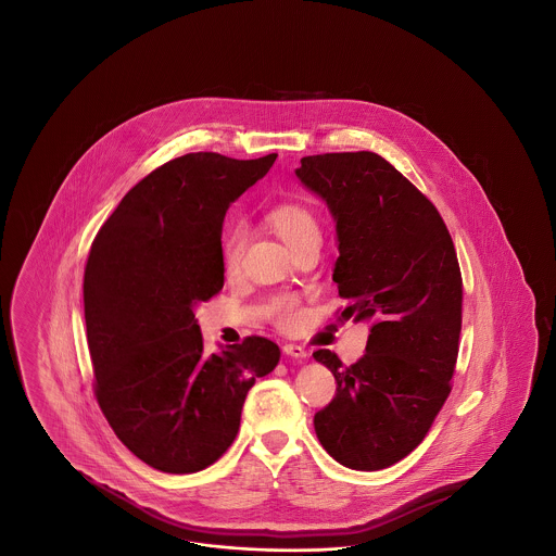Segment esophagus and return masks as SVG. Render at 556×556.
Returning a JSON list of instances; mask_svg holds the SVG:
<instances>
[{"label": "esophagus", "mask_w": 556, "mask_h": 556, "mask_svg": "<svg viewBox=\"0 0 556 556\" xmlns=\"http://www.w3.org/2000/svg\"><path fill=\"white\" fill-rule=\"evenodd\" d=\"M283 354H288L291 358H306L308 356V352L302 348V345L298 344H286L283 345Z\"/></svg>", "instance_id": "obj_1"}]
</instances>
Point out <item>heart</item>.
<instances>
[{
	"label": "heart",
	"instance_id": "b5f03b06",
	"mask_svg": "<svg viewBox=\"0 0 556 556\" xmlns=\"http://www.w3.org/2000/svg\"><path fill=\"white\" fill-rule=\"evenodd\" d=\"M266 220L273 227V231L286 241V245L290 248L291 252L311 239H320L317 216L306 206L281 204L266 214ZM245 241H248V233L241 225H233L225 231L220 254H223V265L229 273H233L241 263ZM268 311L279 325H291L298 315V300L291 295L275 298L270 302Z\"/></svg>",
	"mask_w": 556,
	"mask_h": 556
}]
</instances>
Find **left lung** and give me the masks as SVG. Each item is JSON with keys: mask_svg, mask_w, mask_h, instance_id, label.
<instances>
[{"mask_svg": "<svg viewBox=\"0 0 556 556\" xmlns=\"http://www.w3.org/2000/svg\"><path fill=\"white\" fill-rule=\"evenodd\" d=\"M295 177L336 223L333 281L342 318L369 323L352 367L317 350L338 392L315 415L320 446L340 465L379 471L424 442L450 394L463 279L448 229L424 193L372 152L304 156Z\"/></svg>", "mask_w": 556, "mask_h": 556, "instance_id": "obj_1", "label": "left lung"}]
</instances>
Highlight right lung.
Returning a JSON list of instances; mask_svg holds the SVG:
<instances>
[{
    "label": "right lung",
    "mask_w": 556,
    "mask_h": 556,
    "mask_svg": "<svg viewBox=\"0 0 556 556\" xmlns=\"http://www.w3.org/2000/svg\"><path fill=\"white\" fill-rule=\"evenodd\" d=\"M275 159L170 160L132 187L91 243L83 302L96 396L118 440L164 473L218 460L250 388L281 358L256 336L204 354L195 318L225 283V214Z\"/></svg>",
    "instance_id": "add662e5"
}]
</instances>
